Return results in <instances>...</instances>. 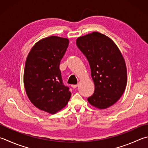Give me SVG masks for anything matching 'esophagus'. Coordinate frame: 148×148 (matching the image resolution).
<instances>
[{
  "label": "esophagus",
  "mask_w": 148,
  "mask_h": 148,
  "mask_svg": "<svg viewBox=\"0 0 148 148\" xmlns=\"http://www.w3.org/2000/svg\"><path fill=\"white\" fill-rule=\"evenodd\" d=\"M71 87L73 88H77L78 87V85L77 84H73V85H71Z\"/></svg>",
  "instance_id": "esophagus-1"
}]
</instances>
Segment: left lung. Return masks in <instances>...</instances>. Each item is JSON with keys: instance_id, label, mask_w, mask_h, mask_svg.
Instances as JSON below:
<instances>
[{"instance_id": "left-lung-1", "label": "left lung", "mask_w": 148, "mask_h": 148, "mask_svg": "<svg viewBox=\"0 0 148 148\" xmlns=\"http://www.w3.org/2000/svg\"><path fill=\"white\" fill-rule=\"evenodd\" d=\"M76 44L88 60L95 84L88 102L99 110L111 106L127 85L126 65L121 51L110 37L99 32L78 37Z\"/></svg>"}]
</instances>
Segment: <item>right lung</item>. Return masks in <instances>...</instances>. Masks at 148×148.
<instances>
[{"label":"right lung","mask_w":148,"mask_h":148,"mask_svg":"<svg viewBox=\"0 0 148 148\" xmlns=\"http://www.w3.org/2000/svg\"><path fill=\"white\" fill-rule=\"evenodd\" d=\"M69 45L67 38L50 36L38 40L27 55L24 84L31 102L39 110L55 114L70 99L69 88L62 84L60 62Z\"/></svg>","instance_id":"right-lung-1"}]
</instances>
